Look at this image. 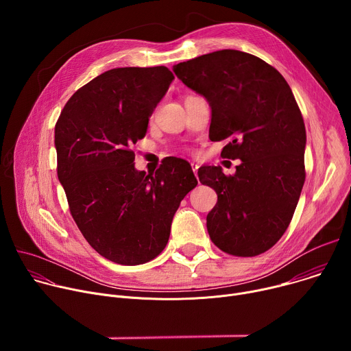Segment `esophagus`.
<instances>
[{
	"mask_svg": "<svg viewBox=\"0 0 351 351\" xmlns=\"http://www.w3.org/2000/svg\"><path fill=\"white\" fill-rule=\"evenodd\" d=\"M191 169H193V172H194V175H195V178H197V172H198V165H197V164H194V162H191Z\"/></svg>",
	"mask_w": 351,
	"mask_h": 351,
	"instance_id": "obj_1",
	"label": "esophagus"
}]
</instances>
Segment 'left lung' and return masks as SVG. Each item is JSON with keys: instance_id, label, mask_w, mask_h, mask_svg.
I'll return each instance as SVG.
<instances>
[{"instance_id": "1", "label": "left lung", "mask_w": 351, "mask_h": 351, "mask_svg": "<svg viewBox=\"0 0 351 351\" xmlns=\"http://www.w3.org/2000/svg\"><path fill=\"white\" fill-rule=\"evenodd\" d=\"M173 72L208 101L210 138L229 141L221 156L241 161L230 176L221 167L198 169L199 182L218 194L207 215L211 240L237 257L265 253L286 232L306 180V126L290 86L237 49L180 62Z\"/></svg>"}]
</instances>
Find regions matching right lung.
I'll return each mask as SVG.
<instances>
[{"label": "right lung", "mask_w": 351, "mask_h": 351, "mask_svg": "<svg viewBox=\"0 0 351 351\" xmlns=\"http://www.w3.org/2000/svg\"><path fill=\"white\" fill-rule=\"evenodd\" d=\"M175 79L165 66L115 68L79 88L56 125L58 179L84 239L104 258L138 265L165 248L173 215L197 186L187 161L156 175L134 168L132 145Z\"/></svg>", "instance_id": "add662e5"}]
</instances>
